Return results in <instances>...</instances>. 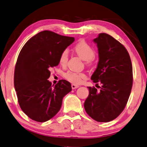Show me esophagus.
<instances>
[{
	"mask_svg": "<svg viewBox=\"0 0 147 147\" xmlns=\"http://www.w3.org/2000/svg\"><path fill=\"white\" fill-rule=\"evenodd\" d=\"M71 87H72V88H73V89H76V88H78V87H79V86H78V85H76V84H71Z\"/></svg>",
	"mask_w": 147,
	"mask_h": 147,
	"instance_id": "1",
	"label": "esophagus"
}]
</instances>
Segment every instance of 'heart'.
Instances as JSON below:
<instances>
[{
  "label": "heart",
  "mask_w": 147,
  "mask_h": 147,
  "mask_svg": "<svg viewBox=\"0 0 147 147\" xmlns=\"http://www.w3.org/2000/svg\"><path fill=\"white\" fill-rule=\"evenodd\" d=\"M75 53L83 60H85L86 63L89 65L91 63L92 59L94 57L95 52L93 48L86 42L85 40H81L76 43L74 47ZM69 51L67 49L61 53L59 57V63L61 65H65L67 63ZM65 78L68 81L74 84H80L86 78V74L83 73H77L74 71H68L65 74Z\"/></svg>",
  "instance_id": "heart-1"
}]
</instances>
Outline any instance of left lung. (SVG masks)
Returning a JSON list of instances; mask_svg holds the SVG:
<instances>
[{
    "label": "left lung",
    "mask_w": 147,
    "mask_h": 147,
    "mask_svg": "<svg viewBox=\"0 0 147 147\" xmlns=\"http://www.w3.org/2000/svg\"><path fill=\"white\" fill-rule=\"evenodd\" d=\"M93 40L99 61L91 80L101 86L100 91L88 86L84 107L92 119L106 123L115 119L127 105L133 86V66L125 47L111 35L100 33Z\"/></svg>",
    "instance_id": "1"
}]
</instances>
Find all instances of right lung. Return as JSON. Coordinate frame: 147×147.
Segmentation results:
<instances>
[{
    "instance_id": "obj_1",
    "label": "right lung",
    "mask_w": 147,
    "mask_h": 147,
    "mask_svg": "<svg viewBox=\"0 0 147 147\" xmlns=\"http://www.w3.org/2000/svg\"><path fill=\"white\" fill-rule=\"evenodd\" d=\"M73 37L44 30L30 38L16 61L14 85L22 111L33 121L46 122L61 109L71 84L60 80L55 86L48 78L51 68L59 64L61 53L74 42Z\"/></svg>"
}]
</instances>
